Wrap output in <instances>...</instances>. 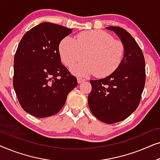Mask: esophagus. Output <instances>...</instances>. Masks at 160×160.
Instances as JSON below:
<instances>
[{
  "instance_id": "1",
  "label": "esophagus",
  "mask_w": 160,
  "mask_h": 160,
  "mask_svg": "<svg viewBox=\"0 0 160 160\" xmlns=\"http://www.w3.org/2000/svg\"><path fill=\"white\" fill-rule=\"evenodd\" d=\"M77 81H78V84H81V83H82V82H84L85 79H83V78H77Z\"/></svg>"
}]
</instances>
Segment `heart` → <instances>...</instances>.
<instances>
[{"label":"heart","mask_w":160,"mask_h":160,"mask_svg":"<svg viewBox=\"0 0 160 160\" xmlns=\"http://www.w3.org/2000/svg\"><path fill=\"white\" fill-rule=\"evenodd\" d=\"M58 50L61 60L68 67L79 62L84 54L85 61L72 67V73L78 76L95 73L98 77H106L121 64L124 46L102 30H87L78 33L76 39L65 37L59 43Z\"/></svg>","instance_id":"1"}]
</instances>
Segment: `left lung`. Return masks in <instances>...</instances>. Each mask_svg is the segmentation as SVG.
Returning a JSON list of instances; mask_svg holds the SVG:
<instances>
[{"instance_id": "obj_1", "label": "left lung", "mask_w": 160, "mask_h": 160, "mask_svg": "<svg viewBox=\"0 0 160 160\" xmlns=\"http://www.w3.org/2000/svg\"><path fill=\"white\" fill-rule=\"evenodd\" d=\"M106 28L114 32L123 43L124 57L110 75L90 80L88 104L98 119L113 124L125 119L138 106L145 86V60L141 48L127 30L115 26Z\"/></svg>"}]
</instances>
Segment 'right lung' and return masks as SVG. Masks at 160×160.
Returning <instances> with one entry per match:
<instances>
[{
    "label": "right lung",
    "instance_id": "right-lung-1",
    "mask_svg": "<svg viewBox=\"0 0 160 160\" xmlns=\"http://www.w3.org/2000/svg\"><path fill=\"white\" fill-rule=\"evenodd\" d=\"M72 29L50 22L35 26L22 38L14 55L13 85L22 108L44 118L59 112L77 79L62 65L59 43Z\"/></svg>",
    "mask_w": 160,
    "mask_h": 160
}]
</instances>
